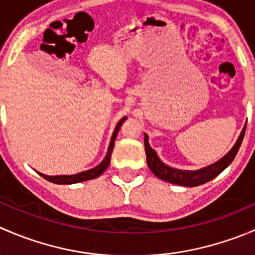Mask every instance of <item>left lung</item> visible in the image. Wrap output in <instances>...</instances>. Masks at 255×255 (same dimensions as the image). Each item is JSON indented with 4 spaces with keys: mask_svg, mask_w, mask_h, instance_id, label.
<instances>
[{
    "mask_svg": "<svg viewBox=\"0 0 255 255\" xmlns=\"http://www.w3.org/2000/svg\"><path fill=\"white\" fill-rule=\"evenodd\" d=\"M246 126L247 125H244L237 142L235 143L232 149H231L225 156H222V158H221L220 160L216 161V163L211 164V165L208 166H205V168L202 169H199V170H180V169L171 168V166L166 165L165 163H163V161L160 160V158L158 156L156 151L149 145L148 135L144 133V146H145L146 164H148L151 173H153L156 177H159V179L164 180V181H168L170 182V184L181 185V186H199V185H202L205 184V182L211 181L212 179H215L218 174L222 173V171L232 163L235 156L237 155L238 149L244 138Z\"/></svg>",
    "mask_w": 255,
    "mask_h": 255,
    "instance_id": "left-lung-1",
    "label": "left lung"
}]
</instances>
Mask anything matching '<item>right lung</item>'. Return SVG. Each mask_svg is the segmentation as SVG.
Masks as SVG:
<instances>
[{
    "instance_id": "obj_1",
    "label": "right lung",
    "mask_w": 255,
    "mask_h": 255,
    "mask_svg": "<svg viewBox=\"0 0 255 255\" xmlns=\"http://www.w3.org/2000/svg\"><path fill=\"white\" fill-rule=\"evenodd\" d=\"M126 120H127V117L121 118L120 122L117 123V126H116L115 130H113V133H112L111 140H110V145H109V149H107L106 156H105L104 160H102L101 163H100L97 166H95V168L90 169V170L81 171V173H78V174H74V175H55V176H49V175H44V174H42V173H39V175L44 177V179L48 180V181L53 182V184H58V185L78 184V182L87 181V180L96 179V177H99L100 175H101L102 173H104L105 170H106L107 168H109L110 161H111V154H112V150H113V145H115L116 137H117V133H118V130H120L121 126L123 125V122H125Z\"/></svg>"
}]
</instances>
